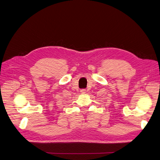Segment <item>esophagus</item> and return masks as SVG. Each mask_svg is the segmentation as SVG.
I'll list each match as a JSON object with an SVG mask.
<instances>
[{"label": "esophagus", "mask_w": 160, "mask_h": 160, "mask_svg": "<svg viewBox=\"0 0 160 160\" xmlns=\"http://www.w3.org/2000/svg\"><path fill=\"white\" fill-rule=\"evenodd\" d=\"M81 92L82 93V94H85V93L86 92V90L85 89H82V90H81Z\"/></svg>", "instance_id": "1"}]
</instances>
